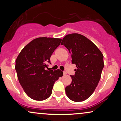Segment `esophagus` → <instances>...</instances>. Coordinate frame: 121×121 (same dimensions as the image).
I'll return each instance as SVG.
<instances>
[{"label":"esophagus","mask_w":121,"mask_h":121,"mask_svg":"<svg viewBox=\"0 0 121 121\" xmlns=\"http://www.w3.org/2000/svg\"><path fill=\"white\" fill-rule=\"evenodd\" d=\"M66 74H67V73H66V72H65V71H64V72H63V75H65Z\"/></svg>","instance_id":"obj_1"}]
</instances>
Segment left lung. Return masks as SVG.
<instances>
[{"label": "left lung", "mask_w": 121, "mask_h": 121, "mask_svg": "<svg viewBox=\"0 0 121 121\" xmlns=\"http://www.w3.org/2000/svg\"><path fill=\"white\" fill-rule=\"evenodd\" d=\"M61 44L68 49L77 67L75 75H70L72 82L65 87L66 94L73 101H83L98 85L104 67V56L93 42L80 34L67 35Z\"/></svg>", "instance_id": "1"}]
</instances>
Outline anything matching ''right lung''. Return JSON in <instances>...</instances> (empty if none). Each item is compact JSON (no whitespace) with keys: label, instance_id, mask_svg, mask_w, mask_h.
Segmentation results:
<instances>
[{"label":"right lung","instance_id":"obj_1","mask_svg":"<svg viewBox=\"0 0 121 121\" xmlns=\"http://www.w3.org/2000/svg\"><path fill=\"white\" fill-rule=\"evenodd\" d=\"M62 39L50 37L34 39L23 48L15 61L17 78L24 91L33 100H46L52 94L54 84L63 72L45 70L46 63Z\"/></svg>","mask_w":121,"mask_h":121}]
</instances>
